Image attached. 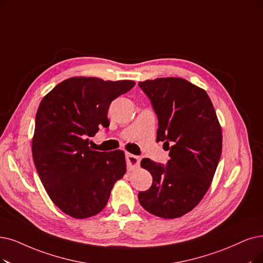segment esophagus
<instances>
[{
  "mask_svg": "<svg viewBox=\"0 0 263 263\" xmlns=\"http://www.w3.org/2000/svg\"><path fill=\"white\" fill-rule=\"evenodd\" d=\"M126 162H127V166L129 170H136L140 164V157L127 153L126 154Z\"/></svg>",
  "mask_w": 263,
  "mask_h": 263,
  "instance_id": "esophagus-1",
  "label": "esophagus"
}]
</instances>
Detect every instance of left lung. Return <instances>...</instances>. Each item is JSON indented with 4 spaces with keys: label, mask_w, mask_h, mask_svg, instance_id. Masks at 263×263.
<instances>
[{
    "label": "left lung",
    "mask_w": 263,
    "mask_h": 263,
    "mask_svg": "<svg viewBox=\"0 0 263 263\" xmlns=\"http://www.w3.org/2000/svg\"><path fill=\"white\" fill-rule=\"evenodd\" d=\"M159 119L156 140L170 150L167 165L143 159L152 175L149 190L139 192L141 206L164 219L179 218L202 201L222 152V132L207 92L184 79L139 82Z\"/></svg>",
    "instance_id": "obj_1"
}]
</instances>
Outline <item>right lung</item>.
Returning a JSON list of instances; mask_svg holds the SVG:
<instances>
[{"mask_svg": "<svg viewBox=\"0 0 263 263\" xmlns=\"http://www.w3.org/2000/svg\"><path fill=\"white\" fill-rule=\"evenodd\" d=\"M135 82L74 77L42 99L35 117L32 156L45 190L65 214L85 219L106 207L114 183L126 173L121 150L93 151L88 137L109 127L111 102Z\"/></svg>", "mask_w": 263, "mask_h": 263, "instance_id": "right-lung-1", "label": "right lung"}]
</instances>
